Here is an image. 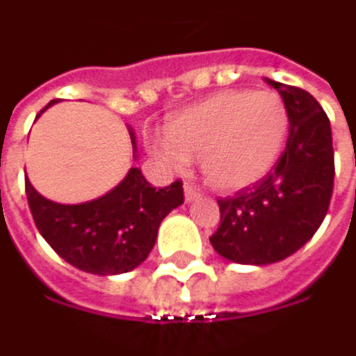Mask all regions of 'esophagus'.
Here are the masks:
<instances>
[{"label": "esophagus", "mask_w": 356, "mask_h": 356, "mask_svg": "<svg viewBox=\"0 0 356 356\" xmlns=\"http://www.w3.org/2000/svg\"><path fill=\"white\" fill-rule=\"evenodd\" d=\"M200 191L196 188L193 183H185V200L186 202H193V200H196V198H200Z\"/></svg>", "instance_id": "1"}]
</instances>
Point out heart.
<instances>
[{
    "label": "heart",
    "instance_id": "b5f03b06",
    "mask_svg": "<svg viewBox=\"0 0 356 356\" xmlns=\"http://www.w3.org/2000/svg\"><path fill=\"white\" fill-rule=\"evenodd\" d=\"M289 135L287 106L275 92H218L168 121L154 152L175 170L200 160L220 191L254 185L275 168Z\"/></svg>",
    "mask_w": 356,
    "mask_h": 356
}]
</instances>
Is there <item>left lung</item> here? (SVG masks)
I'll return each instance as SVG.
<instances>
[{
  "mask_svg": "<svg viewBox=\"0 0 356 356\" xmlns=\"http://www.w3.org/2000/svg\"><path fill=\"white\" fill-rule=\"evenodd\" d=\"M289 113L285 150L268 175L220 198V227L210 243L237 264L264 266L297 252L324 221L334 193L332 127L307 90L268 81Z\"/></svg>",
  "mask_w": 356,
  "mask_h": 356,
  "instance_id": "1",
  "label": "left lung"
}]
</instances>
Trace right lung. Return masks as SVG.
I'll list each match as a JSON object with an SVG mask.
<instances>
[{
  "mask_svg": "<svg viewBox=\"0 0 356 356\" xmlns=\"http://www.w3.org/2000/svg\"><path fill=\"white\" fill-rule=\"evenodd\" d=\"M24 191L34 223L49 247L74 268L98 275L125 273L144 262L161 220L185 200L181 179L156 188L136 168L92 202H51L34 191L29 179Z\"/></svg>",
  "mask_w": 356,
  "mask_h": 356,
  "instance_id": "add662e5",
  "label": "right lung"
}]
</instances>
